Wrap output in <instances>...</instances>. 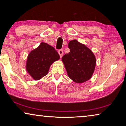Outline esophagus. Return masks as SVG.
<instances>
[{
    "label": "esophagus",
    "mask_w": 126,
    "mask_h": 126,
    "mask_svg": "<svg viewBox=\"0 0 126 126\" xmlns=\"http://www.w3.org/2000/svg\"><path fill=\"white\" fill-rule=\"evenodd\" d=\"M58 54H59V55H60V57H63V49H60V50H58Z\"/></svg>",
    "instance_id": "obj_1"
}]
</instances>
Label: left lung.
Segmentation results:
<instances>
[{
	"instance_id": "8db88e82",
	"label": "left lung",
	"mask_w": 126,
	"mask_h": 126,
	"mask_svg": "<svg viewBox=\"0 0 126 126\" xmlns=\"http://www.w3.org/2000/svg\"><path fill=\"white\" fill-rule=\"evenodd\" d=\"M70 52L62 58L69 77L74 82L82 83L89 80L94 73L96 58L88 47L76 39L68 44Z\"/></svg>"
}]
</instances>
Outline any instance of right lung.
<instances>
[{
  "instance_id": "obj_1",
  "label": "right lung",
  "mask_w": 126,
  "mask_h": 126,
  "mask_svg": "<svg viewBox=\"0 0 126 126\" xmlns=\"http://www.w3.org/2000/svg\"><path fill=\"white\" fill-rule=\"evenodd\" d=\"M59 59V54L54 47L41 42L29 53L26 69L34 80H38L47 75L50 65Z\"/></svg>"
}]
</instances>
